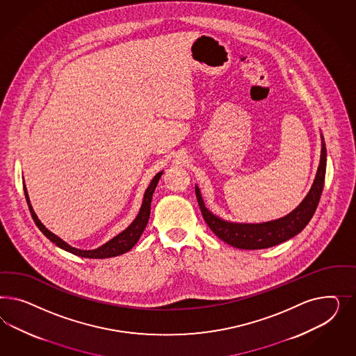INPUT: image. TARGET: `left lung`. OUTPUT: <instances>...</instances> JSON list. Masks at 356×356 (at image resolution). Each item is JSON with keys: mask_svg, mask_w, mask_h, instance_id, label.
Here are the masks:
<instances>
[{"mask_svg": "<svg viewBox=\"0 0 356 356\" xmlns=\"http://www.w3.org/2000/svg\"><path fill=\"white\" fill-rule=\"evenodd\" d=\"M325 170H326V147H325L323 137H321V159H320L317 175L309 193L307 194L302 204L289 216L277 220L266 222V223H259V225H241V223H229L226 220H222L220 218L211 214L206 209L200 189L197 186H195V195L207 226L210 227V229L220 240L238 249L270 248L298 235L299 232H302L304 227L309 223L321 198L323 181H325Z\"/></svg>", "mask_w": 356, "mask_h": 356, "instance_id": "8db88e82", "label": "left lung"}]
</instances>
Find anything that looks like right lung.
<instances>
[{
	"mask_svg": "<svg viewBox=\"0 0 356 356\" xmlns=\"http://www.w3.org/2000/svg\"><path fill=\"white\" fill-rule=\"evenodd\" d=\"M162 173L163 172L156 173L155 177L152 179L150 185H149V188L146 189L145 195H143V202H142V206H140V213H138L137 218L133 220V223H131L127 229H124L121 234H119L118 236L113 237L112 240H109L108 243L103 244L102 247L92 249V250H82V249L73 248V247H70L69 244H66L64 240H61L60 237L56 236L49 229H47V228L42 225V222L38 219L36 214H35L33 206L30 204V198H29L27 189H26L24 185H23V189H24L26 201H27V204H29V209H30V213H31V216H33L35 225H36L38 228L43 232L44 235L48 237L58 248L64 249L66 252H70V253H73V254H76V256L85 257V259H109V257H116V256L127 253V252L133 248V247L137 244V241L140 240V235H142L143 229L146 228V225H147V222H149V218H150L151 198H152V193H154V191H155V188H156V184L159 181V179L162 177Z\"/></svg>",
	"mask_w": 356,
	"mask_h": 356,
	"instance_id": "obj_1",
	"label": "right lung"
}]
</instances>
